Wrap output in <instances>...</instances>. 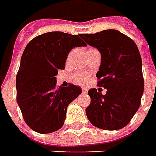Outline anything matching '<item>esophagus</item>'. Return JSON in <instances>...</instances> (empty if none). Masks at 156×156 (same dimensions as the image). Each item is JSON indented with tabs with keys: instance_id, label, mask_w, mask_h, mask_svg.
Segmentation results:
<instances>
[{
	"instance_id": "1",
	"label": "esophagus",
	"mask_w": 156,
	"mask_h": 156,
	"mask_svg": "<svg viewBox=\"0 0 156 156\" xmlns=\"http://www.w3.org/2000/svg\"><path fill=\"white\" fill-rule=\"evenodd\" d=\"M87 93V88H85V87H84V88H82V94H86Z\"/></svg>"
}]
</instances>
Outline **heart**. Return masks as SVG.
I'll use <instances>...</instances> for the list:
<instances>
[{"instance_id":"b5f03b06","label":"heart","mask_w":156,"mask_h":156,"mask_svg":"<svg viewBox=\"0 0 156 156\" xmlns=\"http://www.w3.org/2000/svg\"><path fill=\"white\" fill-rule=\"evenodd\" d=\"M75 81L79 84H84L87 81V75L85 74H77L75 76Z\"/></svg>"}]
</instances>
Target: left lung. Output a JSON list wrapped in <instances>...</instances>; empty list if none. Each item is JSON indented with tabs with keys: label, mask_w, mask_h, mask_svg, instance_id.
<instances>
[{
	"label": "left lung",
	"mask_w": 156,
	"mask_h": 156,
	"mask_svg": "<svg viewBox=\"0 0 156 156\" xmlns=\"http://www.w3.org/2000/svg\"><path fill=\"white\" fill-rule=\"evenodd\" d=\"M80 36L101 53L97 85L107 89L104 95L96 88L88 90L87 119L104 130L122 129L138 110L144 89L139 49L133 40L115 29Z\"/></svg>",
	"instance_id": "8db88e82"
}]
</instances>
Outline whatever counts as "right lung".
I'll return each instance as SVG.
<instances>
[{
	"instance_id": "add662e5",
	"label": "right lung",
	"mask_w": 156,
	"mask_h": 156,
	"mask_svg": "<svg viewBox=\"0 0 156 156\" xmlns=\"http://www.w3.org/2000/svg\"><path fill=\"white\" fill-rule=\"evenodd\" d=\"M87 44L80 34L48 32L36 36L26 46L16 75V100L27 125L40 134L60 129L67 108L81 94L74 84L56 88L58 70L65 69L69 53Z\"/></svg>"
}]
</instances>
